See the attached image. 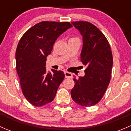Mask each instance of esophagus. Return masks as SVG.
Segmentation results:
<instances>
[{
  "mask_svg": "<svg viewBox=\"0 0 131 131\" xmlns=\"http://www.w3.org/2000/svg\"><path fill=\"white\" fill-rule=\"evenodd\" d=\"M64 73L66 78H72V74L70 73V72H67V71H64Z\"/></svg>",
  "mask_w": 131,
  "mask_h": 131,
  "instance_id": "34e87169",
  "label": "esophagus"
}]
</instances>
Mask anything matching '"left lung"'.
I'll use <instances>...</instances> for the list:
<instances>
[{
    "label": "left lung",
    "mask_w": 131,
    "mask_h": 131,
    "mask_svg": "<svg viewBox=\"0 0 131 131\" xmlns=\"http://www.w3.org/2000/svg\"><path fill=\"white\" fill-rule=\"evenodd\" d=\"M82 36L80 59L86 66L85 75L74 78L72 98L82 106H92L103 96L111 79L113 57L110 46L102 32L88 21L72 22Z\"/></svg>",
    "instance_id": "1"
}]
</instances>
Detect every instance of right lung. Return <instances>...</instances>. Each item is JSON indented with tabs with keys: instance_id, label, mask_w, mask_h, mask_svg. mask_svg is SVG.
<instances>
[{
	"instance_id": "1",
	"label": "right lung",
	"mask_w": 131,
	"mask_h": 131,
	"mask_svg": "<svg viewBox=\"0 0 131 131\" xmlns=\"http://www.w3.org/2000/svg\"><path fill=\"white\" fill-rule=\"evenodd\" d=\"M69 22L42 21L22 36L16 51V70L25 98L35 106H42L54 99L64 78L63 71L47 72V57L57 39L68 28Z\"/></svg>"
}]
</instances>
